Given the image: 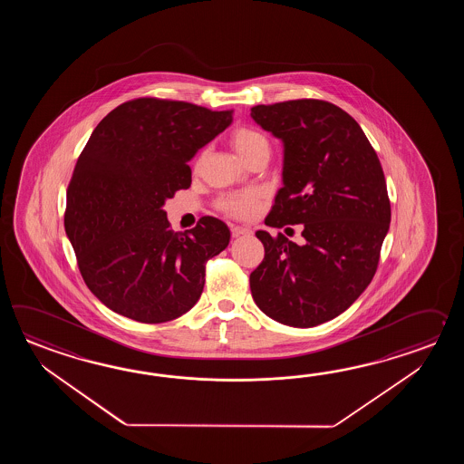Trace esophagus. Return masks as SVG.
Returning a JSON list of instances; mask_svg holds the SVG:
<instances>
[{
  "mask_svg": "<svg viewBox=\"0 0 464 464\" xmlns=\"http://www.w3.org/2000/svg\"><path fill=\"white\" fill-rule=\"evenodd\" d=\"M230 230H232V237L246 236V234L252 232L250 228L240 227V226H234Z\"/></svg>",
  "mask_w": 464,
  "mask_h": 464,
  "instance_id": "34e87169",
  "label": "esophagus"
}]
</instances>
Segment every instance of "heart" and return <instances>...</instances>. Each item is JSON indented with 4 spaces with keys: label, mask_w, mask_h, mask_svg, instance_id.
I'll return each instance as SVG.
<instances>
[{
    "label": "heart",
    "mask_w": 464,
    "mask_h": 464,
    "mask_svg": "<svg viewBox=\"0 0 464 464\" xmlns=\"http://www.w3.org/2000/svg\"><path fill=\"white\" fill-rule=\"evenodd\" d=\"M232 146L240 158L246 160L258 150H268V140L256 129L238 128L230 136ZM258 196L256 192H236L218 200V208L227 216L237 218H250L256 210Z\"/></svg>",
    "instance_id": "b5f03b06"
}]
</instances>
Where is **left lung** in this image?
I'll return each mask as SVG.
<instances>
[{
  "label": "left lung",
  "mask_w": 464,
  "mask_h": 464,
  "mask_svg": "<svg viewBox=\"0 0 464 464\" xmlns=\"http://www.w3.org/2000/svg\"><path fill=\"white\" fill-rule=\"evenodd\" d=\"M256 124L284 142V188L266 224H304L305 242L266 230L250 274L256 306L278 324L308 328L343 314L375 276L390 228L385 176L365 132L343 109L296 99L250 109Z\"/></svg>",
  "instance_id": "obj_1"
}]
</instances>
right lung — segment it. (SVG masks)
Returning a JSON list of instances; mask_svg holds the SVG:
<instances>
[{
	"instance_id": "right-lung-1",
	"label": "right lung",
	"mask_w": 464,
	"mask_h": 464,
	"mask_svg": "<svg viewBox=\"0 0 464 464\" xmlns=\"http://www.w3.org/2000/svg\"><path fill=\"white\" fill-rule=\"evenodd\" d=\"M232 111L139 98L92 130L71 178L64 228L89 290L119 315L162 324L198 304L206 262L230 240L202 218L170 230L164 204L190 188L188 160L230 126Z\"/></svg>"
}]
</instances>
